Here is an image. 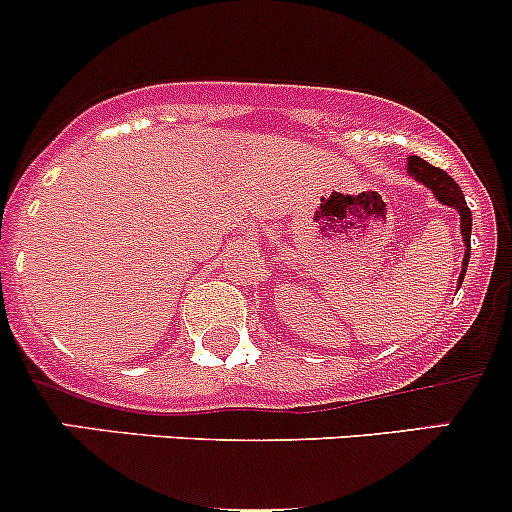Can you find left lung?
<instances>
[{"instance_id": "obj_1", "label": "left lung", "mask_w": 512, "mask_h": 512, "mask_svg": "<svg viewBox=\"0 0 512 512\" xmlns=\"http://www.w3.org/2000/svg\"><path fill=\"white\" fill-rule=\"evenodd\" d=\"M411 178H416L418 183L426 185L433 195H436L438 203L448 205V208L458 210L461 215V232H463V247H466V255H463V270L461 277H458V287L463 285V277H466L468 270V260H471V227H473V218H471V208L466 205V198H463V190L458 188L456 180L446 173V170L436 168V165L426 163L423 158L411 156L409 165H406Z\"/></svg>"}]
</instances>
